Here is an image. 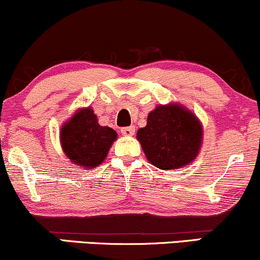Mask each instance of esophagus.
Returning <instances> with one entry per match:
<instances>
[{
  "label": "esophagus",
  "mask_w": 260,
  "mask_h": 260,
  "mask_svg": "<svg viewBox=\"0 0 260 260\" xmlns=\"http://www.w3.org/2000/svg\"><path fill=\"white\" fill-rule=\"evenodd\" d=\"M121 133L123 134V136H133L134 133H136V127L134 126H129V127H123L121 128Z\"/></svg>",
  "instance_id": "obj_1"
}]
</instances>
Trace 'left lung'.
Instances as JSON below:
<instances>
[{
    "label": "left lung",
    "instance_id": "left-lung-1",
    "mask_svg": "<svg viewBox=\"0 0 260 260\" xmlns=\"http://www.w3.org/2000/svg\"><path fill=\"white\" fill-rule=\"evenodd\" d=\"M202 124L178 105L157 106L148 116L137 139L147 159L161 170L181 169L194 160L202 145Z\"/></svg>",
    "mask_w": 260,
    "mask_h": 260
}]
</instances>
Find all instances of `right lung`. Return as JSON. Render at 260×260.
<instances>
[{
    "label": "right lung",
    "instance_id": "add662e5",
    "mask_svg": "<svg viewBox=\"0 0 260 260\" xmlns=\"http://www.w3.org/2000/svg\"><path fill=\"white\" fill-rule=\"evenodd\" d=\"M116 138L117 133L112 128L98 123L90 107L77 112L61 129L64 154L74 164L86 169L96 168L103 162Z\"/></svg>",
    "mask_w": 260,
    "mask_h": 260
}]
</instances>
